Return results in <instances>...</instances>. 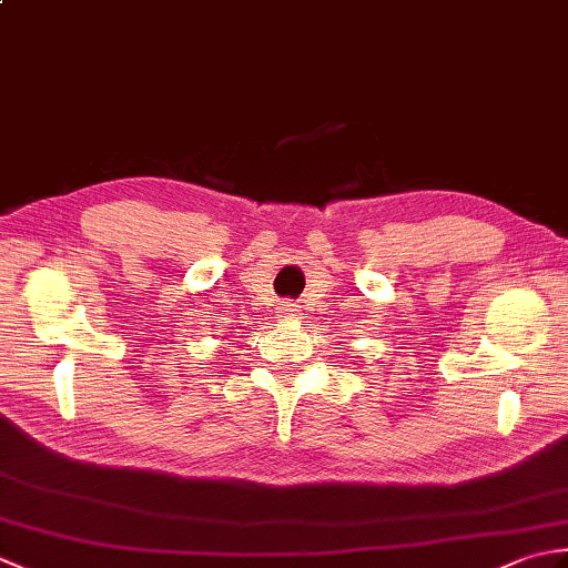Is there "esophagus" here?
<instances>
[{"mask_svg":"<svg viewBox=\"0 0 568 568\" xmlns=\"http://www.w3.org/2000/svg\"><path fill=\"white\" fill-rule=\"evenodd\" d=\"M295 307H297L295 303H291V300H285V303L281 305V315H295V312H297Z\"/></svg>","mask_w":568,"mask_h":568,"instance_id":"obj_1","label":"esophagus"}]
</instances>
